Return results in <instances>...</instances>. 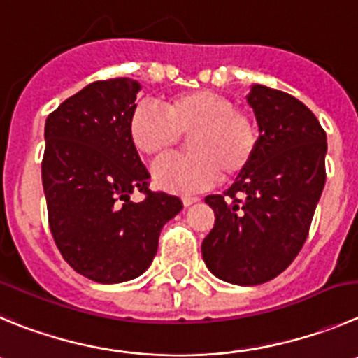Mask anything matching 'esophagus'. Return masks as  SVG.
<instances>
[{
	"instance_id": "1",
	"label": "esophagus",
	"mask_w": 358,
	"mask_h": 358,
	"mask_svg": "<svg viewBox=\"0 0 358 358\" xmlns=\"http://www.w3.org/2000/svg\"><path fill=\"white\" fill-rule=\"evenodd\" d=\"M182 201H183V206H190V205H194V203H199V198L198 196H183Z\"/></svg>"
}]
</instances>
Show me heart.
Masks as SVG:
<instances>
[{
	"instance_id": "heart-1",
	"label": "heart",
	"mask_w": 358,
	"mask_h": 358,
	"mask_svg": "<svg viewBox=\"0 0 358 358\" xmlns=\"http://www.w3.org/2000/svg\"><path fill=\"white\" fill-rule=\"evenodd\" d=\"M187 136L189 153L169 157L152 169L157 187L178 194L208 189L242 175L259 145L256 120L228 96L194 90L169 96L164 111L153 102H139L129 118V138L146 159L168 155Z\"/></svg>"
}]
</instances>
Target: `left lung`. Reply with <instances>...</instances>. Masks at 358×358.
<instances>
[{"instance_id": "1", "label": "left lung", "mask_w": 358, "mask_h": 358, "mask_svg": "<svg viewBox=\"0 0 358 358\" xmlns=\"http://www.w3.org/2000/svg\"><path fill=\"white\" fill-rule=\"evenodd\" d=\"M247 102L258 152L224 194L205 198L215 224L201 252L215 277L256 286L285 272L306 242L325 185L327 134L289 93L255 85Z\"/></svg>"}]
</instances>
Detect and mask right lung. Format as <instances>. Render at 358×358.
Returning <instances> with one entry per match:
<instances>
[{
    "label": "right lung",
    "instance_id": "add662e5",
    "mask_svg": "<svg viewBox=\"0 0 358 358\" xmlns=\"http://www.w3.org/2000/svg\"><path fill=\"white\" fill-rule=\"evenodd\" d=\"M139 90L129 78L95 81L45 120L42 185L52 238L76 272L102 285L141 275L162 226L183 208L176 196L148 189L150 173L130 143ZM134 192L145 199L132 202Z\"/></svg>",
    "mask_w": 358,
    "mask_h": 358
}]
</instances>
